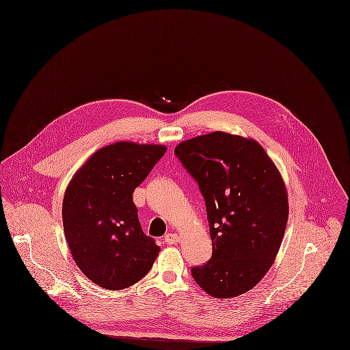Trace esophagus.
<instances>
[{"instance_id":"1","label":"esophagus","mask_w":350,"mask_h":350,"mask_svg":"<svg viewBox=\"0 0 350 350\" xmlns=\"http://www.w3.org/2000/svg\"><path fill=\"white\" fill-rule=\"evenodd\" d=\"M165 242L167 245H176V243L180 242V237L177 234H174V232H169V234L165 235Z\"/></svg>"}]
</instances>
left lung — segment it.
Returning a JSON list of instances; mask_svg holds the SVG:
<instances>
[{"label":"left lung","instance_id":"left-lung-1","mask_svg":"<svg viewBox=\"0 0 350 350\" xmlns=\"http://www.w3.org/2000/svg\"><path fill=\"white\" fill-rule=\"evenodd\" d=\"M174 152L199 184L210 224L212 257L192 276L212 297H237L261 281L279 253L289 212L284 180L252 138L213 131Z\"/></svg>","mask_w":350,"mask_h":350}]
</instances>
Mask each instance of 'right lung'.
Wrapping results in <instances>:
<instances>
[{
    "label": "right lung",
    "instance_id": "add662e5",
    "mask_svg": "<svg viewBox=\"0 0 350 350\" xmlns=\"http://www.w3.org/2000/svg\"><path fill=\"white\" fill-rule=\"evenodd\" d=\"M166 152L163 144L116 142L94 154L72 176L62 204L71 256L92 282L112 291L143 279L159 253L140 226L135 188Z\"/></svg>",
    "mask_w": 350,
    "mask_h": 350
}]
</instances>
